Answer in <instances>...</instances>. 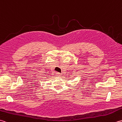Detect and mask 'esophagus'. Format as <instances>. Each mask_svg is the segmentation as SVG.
<instances>
[{
	"instance_id": "34e87169",
	"label": "esophagus",
	"mask_w": 122,
	"mask_h": 122,
	"mask_svg": "<svg viewBox=\"0 0 122 122\" xmlns=\"http://www.w3.org/2000/svg\"><path fill=\"white\" fill-rule=\"evenodd\" d=\"M56 76H61V73H60L59 72H56Z\"/></svg>"
}]
</instances>
